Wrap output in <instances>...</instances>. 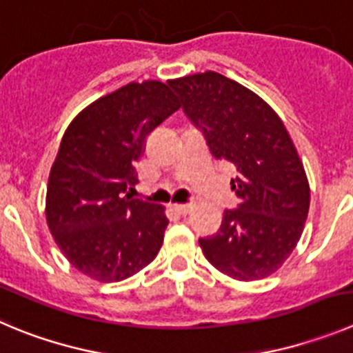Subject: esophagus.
Returning <instances> with one entry per match:
<instances>
[{"mask_svg": "<svg viewBox=\"0 0 353 353\" xmlns=\"http://www.w3.org/2000/svg\"><path fill=\"white\" fill-rule=\"evenodd\" d=\"M172 210H176L179 216H186V214L192 212V207L190 205H181V203H176V205H172Z\"/></svg>", "mask_w": 353, "mask_h": 353, "instance_id": "34e87169", "label": "esophagus"}]
</instances>
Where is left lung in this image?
Returning <instances> with one entry per match:
<instances>
[{
  "label": "left lung",
  "mask_w": 353,
  "mask_h": 353,
  "mask_svg": "<svg viewBox=\"0 0 353 353\" xmlns=\"http://www.w3.org/2000/svg\"><path fill=\"white\" fill-rule=\"evenodd\" d=\"M184 113L203 132L216 160L235 167L236 210L200 239L207 261L235 281H261L284 265L301 239L310 184L281 117L258 94L219 72L170 80Z\"/></svg>",
  "instance_id": "obj_1"
}]
</instances>
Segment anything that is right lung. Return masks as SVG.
I'll list each match as a JSON object with an SVG mask.
<instances>
[{"instance_id":"right-lung-1","label":"right lung","mask_w":353,"mask_h":353,"mask_svg":"<svg viewBox=\"0 0 353 353\" xmlns=\"http://www.w3.org/2000/svg\"><path fill=\"white\" fill-rule=\"evenodd\" d=\"M172 85L130 81L97 99L65 128L50 169L47 225L78 272L120 282L157 258L165 209L132 199L134 163L151 132L181 108Z\"/></svg>"}]
</instances>
